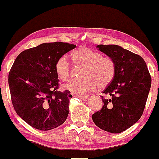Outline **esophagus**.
Here are the masks:
<instances>
[{"label": "esophagus", "mask_w": 159, "mask_h": 159, "mask_svg": "<svg viewBox=\"0 0 159 159\" xmlns=\"http://www.w3.org/2000/svg\"><path fill=\"white\" fill-rule=\"evenodd\" d=\"M78 98H79L80 100H82V101H85L88 100V96H86V95H78Z\"/></svg>", "instance_id": "34e87169"}]
</instances>
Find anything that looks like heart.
I'll list each match as a JSON object with an SVG mask.
<instances>
[{
	"label": "heart",
	"mask_w": 159,
	"mask_h": 159,
	"mask_svg": "<svg viewBox=\"0 0 159 159\" xmlns=\"http://www.w3.org/2000/svg\"><path fill=\"white\" fill-rule=\"evenodd\" d=\"M72 61L76 65L83 66L80 71L82 78L73 80L64 85L66 90L74 94H84L95 88H103L114 79L116 71L115 63L107 56H102L98 51L87 47H81L71 53ZM55 70L58 77L66 81L70 76V66L67 58L63 56L56 61Z\"/></svg>",
	"instance_id": "heart-1"
}]
</instances>
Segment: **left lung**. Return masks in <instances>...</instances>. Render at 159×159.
Here are the masks:
<instances>
[{
    "mask_svg": "<svg viewBox=\"0 0 159 159\" xmlns=\"http://www.w3.org/2000/svg\"><path fill=\"white\" fill-rule=\"evenodd\" d=\"M98 49L111 58L116 71L101 96L103 107L93 114L95 125L104 131L120 133L142 116L151 85V77L140 56L116 45H98Z\"/></svg>",
    "mask_w": 159,
    "mask_h": 159,
    "instance_id": "obj_1",
    "label": "left lung"
}]
</instances>
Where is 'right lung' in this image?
<instances>
[{
  "mask_svg": "<svg viewBox=\"0 0 159 159\" xmlns=\"http://www.w3.org/2000/svg\"><path fill=\"white\" fill-rule=\"evenodd\" d=\"M67 43H43L19 53L8 75L13 106L31 127L42 131L61 125L69 114V90L58 91L55 64L75 48Z\"/></svg>",
  "mask_w": 159,
  "mask_h": 159,
  "instance_id": "1",
  "label": "right lung"
}]
</instances>
